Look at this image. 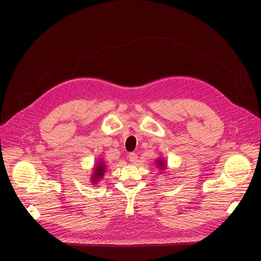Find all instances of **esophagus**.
Masks as SVG:
<instances>
[{
    "mask_svg": "<svg viewBox=\"0 0 261 261\" xmlns=\"http://www.w3.org/2000/svg\"><path fill=\"white\" fill-rule=\"evenodd\" d=\"M128 160L129 162H132L133 164H136L138 162V155L136 153H129L128 154Z\"/></svg>",
    "mask_w": 261,
    "mask_h": 261,
    "instance_id": "1",
    "label": "esophagus"
}]
</instances>
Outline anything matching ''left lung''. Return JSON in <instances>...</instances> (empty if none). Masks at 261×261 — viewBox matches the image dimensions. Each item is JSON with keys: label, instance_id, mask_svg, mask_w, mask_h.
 <instances>
[{"label": "left lung", "instance_id": "1", "mask_svg": "<svg viewBox=\"0 0 261 261\" xmlns=\"http://www.w3.org/2000/svg\"><path fill=\"white\" fill-rule=\"evenodd\" d=\"M155 163H156V167H158V169H159L160 171H165L167 170V167H168V163H167V161H165L162 156H160V158H158V159L155 160Z\"/></svg>", "mask_w": 261, "mask_h": 261}]
</instances>
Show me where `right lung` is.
<instances>
[{
	"mask_svg": "<svg viewBox=\"0 0 261 261\" xmlns=\"http://www.w3.org/2000/svg\"><path fill=\"white\" fill-rule=\"evenodd\" d=\"M92 173H91V177H90V181L92 184H97L102 179V177L105 176V173L107 170V165L103 162V159H98L97 163L94 164V167L92 169Z\"/></svg>",
	"mask_w": 261,
	"mask_h": 261,
	"instance_id": "1",
	"label": "right lung"
}]
</instances>
